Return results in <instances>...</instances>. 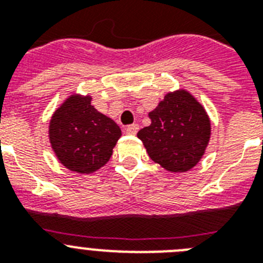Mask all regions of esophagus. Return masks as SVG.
Here are the masks:
<instances>
[{"instance_id":"34e87169","label":"esophagus","mask_w":263,"mask_h":263,"mask_svg":"<svg viewBox=\"0 0 263 263\" xmlns=\"http://www.w3.org/2000/svg\"><path fill=\"white\" fill-rule=\"evenodd\" d=\"M138 129H139L138 125L133 124V125H129V126H127L126 129H125V132H126V134H132V136H133V134H137Z\"/></svg>"}]
</instances>
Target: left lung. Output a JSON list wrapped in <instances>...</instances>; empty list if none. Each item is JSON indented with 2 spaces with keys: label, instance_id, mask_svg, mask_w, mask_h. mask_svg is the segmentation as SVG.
<instances>
[{
  "label": "left lung",
  "instance_id": "left-lung-1",
  "mask_svg": "<svg viewBox=\"0 0 263 263\" xmlns=\"http://www.w3.org/2000/svg\"><path fill=\"white\" fill-rule=\"evenodd\" d=\"M138 132L148 157L170 173H185L203 158L211 138L205 109L190 92H168Z\"/></svg>",
  "mask_w": 263,
  "mask_h": 263
}]
</instances>
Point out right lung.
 I'll return each instance as SVG.
<instances>
[{"label":"right lung","instance_id":"add662e5","mask_svg":"<svg viewBox=\"0 0 263 263\" xmlns=\"http://www.w3.org/2000/svg\"><path fill=\"white\" fill-rule=\"evenodd\" d=\"M90 101V96L71 95L53 111L48 126L57 158L78 174H92L105 166L121 137L120 126Z\"/></svg>","mask_w":263,"mask_h":263}]
</instances>
